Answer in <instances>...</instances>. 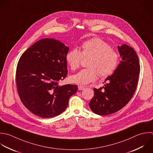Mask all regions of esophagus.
Returning a JSON list of instances; mask_svg holds the SVG:
<instances>
[{
	"label": "esophagus",
	"instance_id": "esophagus-1",
	"mask_svg": "<svg viewBox=\"0 0 153 153\" xmlns=\"http://www.w3.org/2000/svg\"><path fill=\"white\" fill-rule=\"evenodd\" d=\"M78 89L79 91H82L83 89H85V87L83 86H82V85H79L78 86Z\"/></svg>",
	"mask_w": 153,
	"mask_h": 153
}]
</instances>
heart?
Wrapping results in <instances>:
<instances>
[{
  "label": "heart",
  "mask_w": 153,
  "mask_h": 153,
  "mask_svg": "<svg viewBox=\"0 0 153 153\" xmlns=\"http://www.w3.org/2000/svg\"><path fill=\"white\" fill-rule=\"evenodd\" d=\"M90 56L88 68L81 70L70 77L71 82L78 85H86L95 81L98 74L102 77L112 74L116 70L119 60L118 53L110 46L98 37H94L83 42L81 51L74 48L66 54L65 59L71 70L77 69L83 57Z\"/></svg>",
  "instance_id": "b5f03b06"
}]
</instances>
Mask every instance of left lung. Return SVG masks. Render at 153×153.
I'll return each mask as SVG.
<instances>
[{"instance_id": "1", "label": "left lung", "mask_w": 153, "mask_h": 153, "mask_svg": "<svg viewBox=\"0 0 153 153\" xmlns=\"http://www.w3.org/2000/svg\"><path fill=\"white\" fill-rule=\"evenodd\" d=\"M117 48L122 61L114 73L105 80L104 86L94 89V96L89 104L91 110L98 115H109L122 109L137 89L140 71L138 55L126 44Z\"/></svg>"}]
</instances>
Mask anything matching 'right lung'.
I'll return each mask as SVG.
<instances>
[{
	"mask_svg": "<svg viewBox=\"0 0 153 153\" xmlns=\"http://www.w3.org/2000/svg\"><path fill=\"white\" fill-rule=\"evenodd\" d=\"M68 50L60 41L46 38L20 57L16 71L17 91L24 105L34 114L50 118L61 114L77 91V85H59L67 74Z\"/></svg>",
	"mask_w": 153,
	"mask_h": 153,
	"instance_id": "obj_1",
	"label": "right lung"
}]
</instances>
